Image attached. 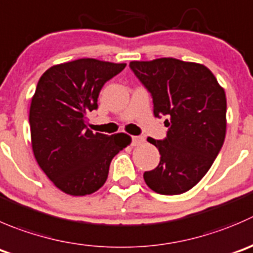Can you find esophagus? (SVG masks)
<instances>
[{"label":"esophagus","mask_w":253,"mask_h":253,"mask_svg":"<svg viewBox=\"0 0 253 253\" xmlns=\"http://www.w3.org/2000/svg\"><path fill=\"white\" fill-rule=\"evenodd\" d=\"M144 142V138L143 137H141V136H134V137H132V146H139V144H142Z\"/></svg>","instance_id":"esophagus-1"}]
</instances>
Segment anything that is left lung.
I'll return each instance as SVG.
<instances>
[{
  "mask_svg": "<svg viewBox=\"0 0 253 253\" xmlns=\"http://www.w3.org/2000/svg\"><path fill=\"white\" fill-rule=\"evenodd\" d=\"M129 68L151 92L153 114L166 116L164 139L148 137L161 154L147 185L162 195H178L208 173L226 134V95L211 72L198 63L174 58L131 61Z\"/></svg>",
  "mask_w": 253,
  "mask_h": 253,
  "instance_id": "8db88e82",
  "label": "left lung"
}]
</instances>
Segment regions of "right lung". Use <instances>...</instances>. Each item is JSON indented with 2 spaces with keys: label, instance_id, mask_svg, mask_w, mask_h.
Masks as SVG:
<instances>
[{
  "label": "right lung",
  "instance_id": "1",
  "mask_svg": "<svg viewBox=\"0 0 253 253\" xmlns=\"http://www.w3.org/2000/svg\"><path fill=\"white\" fill-rule=\"evenodd\" d=\"M126 64L84 58L49 68L29 109L32 149L42 170L65 194H92L105 184L110 163L131 143L126 133H94L86 114L97 109L105 83Z\"/></svg>",
  "mask_w": 253,
  "mask_h": 253
}]
</instances>
